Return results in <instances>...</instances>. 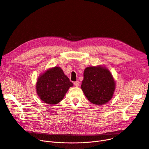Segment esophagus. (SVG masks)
<instances>
[{"label":"esophagus","instance_id":"obj_1","mask_svg":"<svg viewBox=\"0 0 149 149\" xmlns=\"http://www.w3.org/2000/svg\"><path fill=\"white\" fill-rule=\"evenodd\" d=\"M74 85L76 86H78L79 85V81H76V82H74Z\"/></svg>","mask_w":149,"mask_h":149}]
</instances>
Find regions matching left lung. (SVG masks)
Instances as JSON below:
<instances>
[{"label":"left lung","instance_id":"obj_1","mask_svg":"<svg viewBox=\"0 0 149 149\" xmlns=\"http://www.w3.org/2000/svg\"><path fill=\"white\" fill-rule=\"evenodd\" d=\"M115 81L108 70L101 66L86 67L81 88L88 100L96 105L105 104L112 98Z\"/></svg>","mask_w":149,"mask_h":149}]
</instances>
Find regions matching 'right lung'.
Here are the masks:
<instances>
[{
	"label": "right lung",
	"mask_w": 149,
	"mask_h": 149,
	"mask_svg": "<svg viewBox=\"0 0 149 149\" xmlns=\"http://www.w3.org/2000/svg\"><path fill=\"white\" fill-rule=\"evenodd\" d=\"M72 82L60 67H55L44 73L38 79L37 93L44 102L50 104L58 103L63 100Z\"/></svg>",
	"instance_id": "obj_1"
}]
</instances>
